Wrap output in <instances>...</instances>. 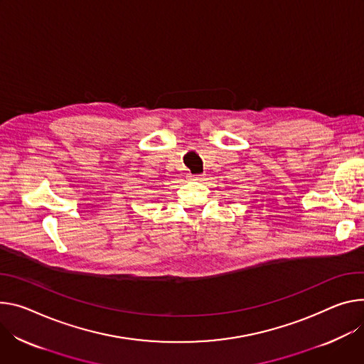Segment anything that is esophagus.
I'll return each instance as SVG.
<instances>
[{"instance_id": "34e87169", "label": "esophagus", "mask_w": 364, "mask_h": 364, "mask_svg": "<svg viewBox=\"0 0 364 364\" xmlns=\"http://www.w3.org/2000/svg\"><path fill=\"white\" fill-rule=\"evenodd\" d=\"M191 178H194L196 181H202V180H203L202 176H191Z\"/></svg>"}]
</instances>
